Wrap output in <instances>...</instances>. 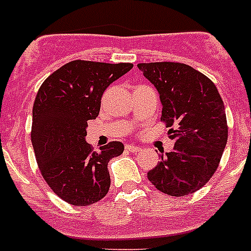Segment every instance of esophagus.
I'll return each mask as SVG.
<instances>
[{"label":"esophagus","mask_w":251,"mask_h":251,"mask_svg":"<svg viewBox=\"0 0 251 251\" xmlns=\"http://www.w3.org/2000/svg\"><path fill=\"white\" fill-rule=\"evenodd\" d=\"M126 150L129 151V152H139L142 148L138 146H134V144H126Z\"/></svg>","instance_id":"obj_1"}]
</instances>
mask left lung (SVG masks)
Here are the masks:
<instances>
[{"instance_id": "obj_1", "label": "left lung", "mask_w": 251, "mask_h": 251, "mask_svg": "<svg viewBox=\"0 0 251 251\" xmlns=\"http://www.w3.org/2000/svg\"><path fill=\"white\" fill-rule=\"evenodd\" d=\"M162 103L161 121L174 148L147 176L169 196H187L202 188L217 172L228 139L225 103L209 77L184 63H139Z\"/></svg>"}]
</instances>
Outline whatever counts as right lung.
<instances>
[{
    "label": "right lung",
    "instance_id": "right-lung-1",
    "mask_svg": "<svg viewBox=\"0 0 251 251\" xmlns=\"http://www.w3.org/2000/svg\"><path fill=\"white\" fill-rule=\"evenodd\" d=\"M131 63L72 60L45 79L33 104L30 139L41 174L66 202L87 206L109 191L108 161L124 152L121 142L94 151L86 143L89 120L97 119L101 95Z\"/></svg>",
    "mask_w": 251,
    "mask_h": 251
}]
</instances>
